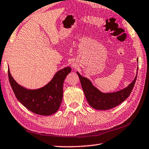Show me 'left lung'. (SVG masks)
<instances>
[{
	"mask_svg": "<svg viewBox=\"0 0 149 149\" xmlns=\"http://www.w3.org/2000/svg\"><path fill=\"white\" fill-rule=\"evenodd\" d=\"M138 63V59L137 58ZM138 67L137 68V71ZM77 74L80 80L81 87L88 102L89 105L94 109L99 110H107L111 109L122 103L130 96L131 92L134 86L136 80L137 74L133 81L127 87L122 90L113 92H102L92 84V81L81 76L77 71Z\"/></svg>",
	"mask_w": 149,
	"mask_h": 149,
	"instance_id": "1",
	"label": "left lung"
}]
</instances>
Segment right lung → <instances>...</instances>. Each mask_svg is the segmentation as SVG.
<instances>
[{
	"instance_id": "add662e5",
	"label": "right lung",
	"mask_w": 149,
	"mask_h": 149,
	"mask_svg": "<svg viewBox=\"0 0 149 149\" xmlns=\"http://www.w3.org/2000/svg\"><path fill=\"white\" fill-rule=\"evenodd\" d=\"M9 68V67H8ZM71 68L66 67L56 72L51 81L43 87L30 89L19 85L8 68L10 85L17 100L29 110L36 114L51 115L60 108L63 96V84Z\"/></svg>"
}]
</instances>
